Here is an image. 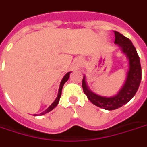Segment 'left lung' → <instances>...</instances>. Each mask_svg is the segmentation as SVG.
<instances>
[{
    "label": "left lung",
    "instance_id": "left-lung-1",
    "mask_svg": "<svg viewBox=\"0 0 147 147\" xmlns=\"http://www.w3.org/2000/svg\"><path fill=\"white\" fill-rule=\"evenodd\" d=\"M114 43L118 45V46L122 49V51L126 54L129 60V70L127 72L126 81L122 89L115 96L110 98L102 97L95 94L89 89L85 76L82 79L83 91L88 99L95 106L107 110H116L133 98L139 87L142 79L140 59L135 47L129 38L124 37L120 33L114 31Z\"/></svg>",
    "mask_w": 147,
    "mask_h": 147
}]
</instances>
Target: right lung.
Masks as SVG:
<instances>
[{
  "instance_id": "obj_1",
  "label": "right lung",
  "mask_w": 147,
  "mask_h": 147,
  "mask_svg": "<svg viewBox=\"0 0 147 147\" xmlns=\"http://www.w3.org/2000/svg\"><path fill=\"white\" fill-rule=\"evenodd\" d=\"M70 73H71V72H69V73H67L64 76L63 78H62V80H61V83H60V86H59V90H58V94H57V97L56 99H55V101H54V102H53L52 104L50 105V106H49V108L47 109V110H45L44 112L41 113V114H39V115H43V114L48 113V112H49V111H51L52 110H53V109H54V108H55V107L57 106V104H58V102H59V100H60L61 95L62 87H63L64 84L65 83V82H66L68 81V79H69ZM34 115H35V116H37V114H34Z\"/></svg>"
}]
</instances>
